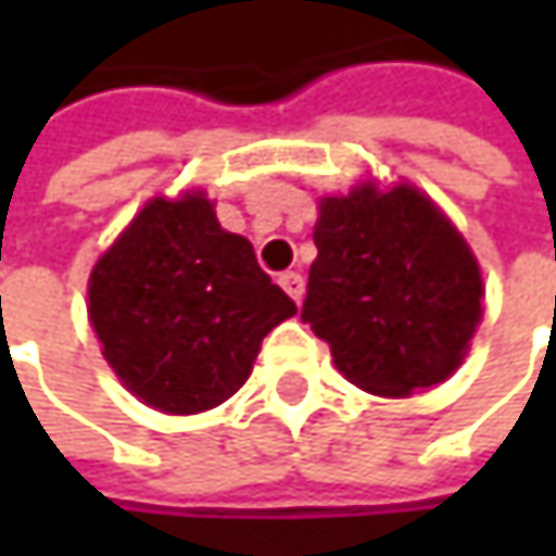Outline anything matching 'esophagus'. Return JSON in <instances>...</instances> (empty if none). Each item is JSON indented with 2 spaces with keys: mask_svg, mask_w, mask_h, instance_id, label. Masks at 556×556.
<instances>
[{
  "mask_svg": "<svg viewBox=\"0 0 556 556\" xmlns=\"http://www.w3.org/2000/svg\"><path fill=\"white\" fill-rule=\"evenodd\" d=\"M279 286L286 289V295H289V299H295V302H302V292H305V282H302V277H299L295 270H289V274H279Z\"/></svg>",
  "mask_w": 556,
  "mask_h": 556,
  "instance_id": "1",
  "label": "esophagus"
}]
</instances>
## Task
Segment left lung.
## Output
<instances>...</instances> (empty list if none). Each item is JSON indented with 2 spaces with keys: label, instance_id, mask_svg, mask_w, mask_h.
Instances as JSON below:
<instances>
[{
  "label": "left lung",
  "instance_id": "8db88e82",
  "mask_svg": "<svg viewBox=\"0 0 556 556\" xmlns=\"http://www.w3.org/2000/svg\"><path fill=\"white\" fill-rule=\"evenodd\" d=\"M302 321L374 395L447 380L483 318V277L451 218L415 186L325 195Z\"/></svg>",
  "mask_w": 556,
  "mask_h": 556
}]
</instances>
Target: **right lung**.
<instances>
[{
	"instance_id": "obj_1",
	"label": "right lung",
	"mask_w": 556,
	"mask_h": 556,
	"mask_svg": "<svg viewBox=\"0 0 556 556\" xmlns=\"http://www.w3.org/2000/svg\"><path fill=\"white\" fill-rule=\"evenodd\" d=\"M295 302L205 192L151 199L89 274V321L115 377L144 405L195 415L251 377Z\"/></svg>"
}]
</instances>
